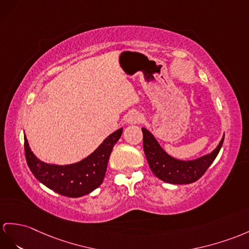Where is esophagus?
I'll use <instances>...</instances> for the list:
<instances>
[{
  "label": "esophagus",
  "mask_w": 249,
  "mask_h": 249,
  "mask_svg": "<svg viewBox=\"0 0 249 249\" xmlns=\"http://www.w3.org/2000/svg\"><path fill=\"white\" fill-rule=\"evenodd\" d=\"M142 120H143V117L138 113H131V114H129L128 118H126V121H128V124H141V123H142Z\"/></svg>",
  "instance_id": "1"
}]
</instances>
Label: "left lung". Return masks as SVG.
Masks as SVG:
<instances>
[{
	"mask_svg": "<svg viewBox=\"0 0 249 249\" xmlns=\"http://www.w3.org/2000/svg\"><path fill=\"white\" fill-rule=\"evenodd\" d=\"M142 131L143 134V151L151 170L160 179L178 185L191 184L201 178L219 154L225 137V135L222 137L220 143L211 153L193 160H179L166 153L147 129L142 128Z\"/></svg>",
	"mask_w": 249,
	"mask_h": 249,
	"instance_id": "obj_1",
	"label": "left lung"
}]
</instances>
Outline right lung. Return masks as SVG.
I'll use <instances>...</instances> for the list:
<instances>
[{"label":"right lung","mask_w":249,"mask_h":249,"mask_svg":"<svg viewBox=\"0 0 249 249\" xmlns=\"http://www.w3.org/2000/svg\"><path fill=\"white\" fill-rule=\"evenodd\" d=\"M123 128L108 135L92 154L71 165H52L41 161L29 148L26 136L24 150L27 165L35 178L59 195L80 197L89 195L104 181L108 159L114 144L118 142Z\"/></svg>","instance_id":"right-lung-1"}]
</instances>
